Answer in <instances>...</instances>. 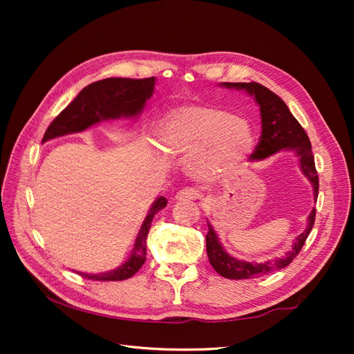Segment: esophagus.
<instances>
[{
  "label": "esophagus",
  "mask_w": 354,
  "mask_h": 354,
  "mask_svg": "<svg viewBox=\"0 0 354 354\" xmlns=\"http://www.w3.org/2000/svg\"><path fill=\"white\" fill-rule=\"evenodd\" d=\"M199 196H201V194L196 189L185 187V189H181L180 192H177L176 199L177 201H195V199H199Z\"/></svg>",
  "instance_id": "esophagus-1"
}]
</instances>
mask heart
Listing matches in <instances>:
<instances>
[{
    "label": "heart",
    "instance_id": "1",
    "mask_svg": "<svg viewBox=\"0 0 354 354\" xmlns=\"http://www.w3.org/2000/svg\"><path fill=\"white\" fill-rule=\"evenodd\" d=\"M158 142L167 153L189 156L195 177L214 180L243 167L254 149V131L241 115L208 106H181L160 120Z\"/></svg>",
    "mask_w": 354,
    "mask_h": 354
}]
</instances>
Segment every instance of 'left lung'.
Listing matches in <instances>:
<instances>
[{
	"instance_id": "left-lung-1",
	"label": "left lung",
	"mask_w": 354,
	"mask_h": 354,
	"mask_svg": "<svg viewBox=\"0 0 354 354\" xmlns=\"http://www.w3.org/2000/svg\"><path fill=\"white\" fill-rule=\"evenodd\" d=\"M220 85L226 88H236L245 91L251 97H254L255 103L259 104L261 115V137L254 153L251 155V159L263 160L281 151L294 152L299 160V169H301L303 176L310 181L313 189V196L315 199H317L319 177L315 167L312 145H310L304 128L299 125L291 111L288 109L286 103L279 95H276L259 82H221ZM315 217L316 209L313 208L307 217L306 230L299 233L294 239L291 250L282 257H276L273 260H266L263 263L234 259V257H232L223 248L216 230L208 223V233L205 239L209 263L216 269V272L223 277H226V279H250V277H257L270 272L281 270L291 263L298 255V252L301 251L307 236L312 232Z\"/></svg>"
}]
</instances>
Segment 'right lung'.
Masks as SVG:
<instances>
[{
  "mask_svg": "<svg viewBox=\"0 0 354 354\" xmlns=\"http://www.w3.org/2000/svg\"><path fill=\"white\" fill-rule=\"evenodd\" d=\"M156 78H106L93 82L55 118L42 137V143L56 137L85 131L102 121L137 118L145 109L146 102L155 91ZM167 207V199L159 196L149 209L134 242V248L127 261L116 269L102 273H84L85 279L91 281H124L134 276L146 261V239L155 214Z\"/></svg>",
  "mask_w": 354,
  "mask_h": 354,
  "instance_id": "obj_1",
  "label": "right lung"
}]
</instances>
